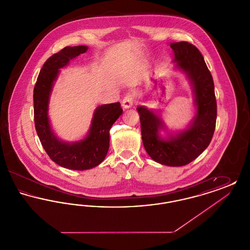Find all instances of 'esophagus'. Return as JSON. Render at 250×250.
Wrapping results in <instances>:
<instances>
[{
    "label": "esophagus",
    "mask_w": 250,
    "mask_h": 250,
    "mask_svg": "<svg viewBox=\"0 0 250 250\" xmlns=\"http://www.w3.org/2000/svg\"><path fill=\"white\" fill-rule=\"evenodd\" d=\"M134 104H135V95L131 93H127L123 99L122 106L125 108H128V107H132Z\"/></svg>",
    "instance_id": "1"
}]
</instances>
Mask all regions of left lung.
Returning a JSON list of instances; mask_svg holds the SVG:
<instances>
[{"instance_id":"obj_1","label":"left lung","mask_w":250,"mask_h":250,"mask_svg":"<svg viewBox=\"0 0 250 250\" xmlns=\"http://www.w3.org/2000/svg\"><path fill=\"white\" fill-rule=\"evenodd\" d=\"M177 67L190 79L196 95L197 114L188 130L164 141L158 137L163 123L154 112L139 107L143 146L156 162L170 167L185 166L196 159L211 143L216 122V99L213 77L201 51L187 41L171 43Z\"/></svg>"}]
</instances>
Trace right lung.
I'll return each mask as SVG.
<instances>
[{
    "label": "right lung",
    "instance_id": "right-lung-1",
    "mask_svg": "<svg viewBox=\"0 0 250 250\" xmlns=\"http://www.w3.org/2000/svg\"><path fill=\"white\" fill-rule=\"evenodd\" d=\"M87 49L86 46L65 47L51 55L41 68L34 88L35 125L41 144L52 161L74 170L92 168L105 159L109 147V130L123 113L119 102L97 107L89 135L78 143H62L53 135L48 117V98L53 82L60 68Z\"/></svg>",
    "mask_w": 250,
    "mask_h": 250
}]
</instances>
